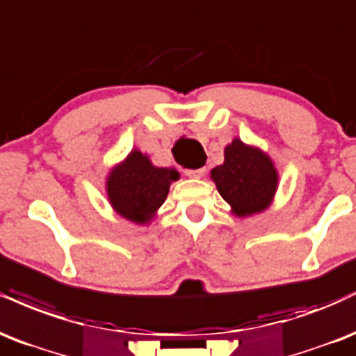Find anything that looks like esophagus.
<instances>
[{"instance_id": "obj_1", "label": "esophagus", "mask_w": 356, "mask_h": 356, "mask_svg": "<svg viewBox=\"0 0 356 356\" xmlns=\"http://www.w3.org/2000/svg\"><path fill=\"white\" fill-rule=\"evenodd\" d=\"M204 168H196V170H185V175L190 178H202L204 175Z\"/></svg>"}]
</instances>
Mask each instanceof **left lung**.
<instances>
[{"label":"left lung","mask_w":356,"mask_h":356,"mask_svg":"<svg viewBox=\"0 0 356 356\" xmlns=\"http://www.w3.org/2000/svg\"><path fill=\"white\" fill-rule=\"evenodd\" d=\"M211 178L238 216L265 210L278 183L277 170L270 158L240 140L227 146L225 163L211 170Z\"/></svg>","instance_id":"8db88e82"}]
</instances>
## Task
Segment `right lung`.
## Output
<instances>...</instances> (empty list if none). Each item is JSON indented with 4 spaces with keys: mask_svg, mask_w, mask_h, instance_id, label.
<instances>
[{
    "mask_svg": "<svg viewBox=\"0 0 356 356\" xmlns=\"http://www.w3.org/2000/svg\"><path fill=\"white\" fill-rule=\"evenodd\" d=\"M179 178L177 170L156 168L138 149L111 171L108 196L116 211L135 223H146L168 195L170 183Z\"/></svg>",
    "mask_w": 356,
    "mask_h": 356,
    "instance_id": "obj_1",
    "label": "right lung"
}]
</instances>
